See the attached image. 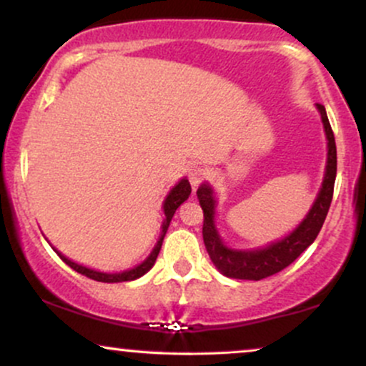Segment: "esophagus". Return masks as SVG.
<instances>
[{
    "label": "esophagus",
    "mask_w": 366,
    "mask_h": 366,
    "mask_svg": "<svg viewBox=\"0 0 366 366\" xmlns=\"http://www.w3.org/2000/svg\"><path fill=\"white\" fill-rule=\"evenodd\" d=\"M208 177V170L204 169V167H191V169H189V182H191V186H192V189H196L199 187V184L203 182L204 179Z\"/></svg>",
    "instance_id": "1"
}]
</instances>
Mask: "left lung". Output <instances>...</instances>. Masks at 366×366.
I'll use <instances>...</instances> for the list:
<instances>
[{"label": "left lung", "instance_id": "8db88e82", "mask_svg": "<svg viewBox=\"0 0 366 366\" xmlns=\"http://www.w3.org/2000/svg\"><path fill=\"white\" fill-rule=\"evenodd\" d=\"M318 112L322 115L323 127L327 134V167L325 177H323L322 189L315 199L312 209L308 215L296 229L284 237L282 241H277L274 244L262 247L254 251H239L230 249L222 242L218 230L215 227V197L208 184H203L197 189L196 196L199 199L201 208H203V241L212 262L218 270L230 279L242 280H262L267 277L279 274L285 267H289L294 259L297 258L312 242L317 239L320 232L323 222H325L327 213H329L332 196H334V182L335 174H337V149H335L334 132H332L329 117H327L325 107L318 103Z\"/></svg>", "mask_w": 366, "mask_h": 366}]
</instances>
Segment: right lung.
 <instances>
[{"label": "right lung", "instance_id": "right-lung-1", "mask_svg": "<svg viewBox=\"0 0 366 366\" xmlns=\"http://www.w3.org/2000/svg\"><path fill=\"white\" fill-rule=\"evenodd\" d=\"M189 194H191V184H189L187 179L180 180L177 186H175V187L172 189V191L169 192V196H167L165 203H163V212H165V217H167V218H165V222H163L162 236H159V239H158V244L154 246V249L151 251V254L148 256V258H146L144 262H142L141 264H137L136 268H132V270H125V272H122V274H103V272L91 270V268H86V267H82V264L74 263L72 259L65 258V256H63L61 253H58V251L54 249V247H53V249L56 251L58 256H60L63 262L69 264L70 268H74V270L79 272V274L89 277V279H92V280H98V282H127V280H136V279H139V277L144 275L146 272H148L149 268L153 267L154 262H157L159 249H162L163 237H165L167 230H169V225H170L172 217H174L175 209H177V208L180 207V204H182L184 201L187 199Z\"/></svg>", "mask_w": 366, "mask_h": 366}]
</instances>
